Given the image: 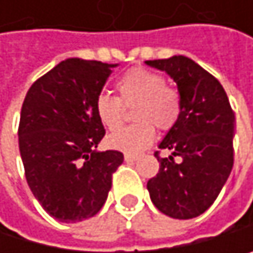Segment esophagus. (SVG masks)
<instances>
[{"label":"esophagus","instance_id":"esophagus-1","mask_svg":"<svg viewBox=\"0 0 253 253\" xmlns=\"http://www.w3.org/2000/svg\"><path fill=\"white\" fill-rule=\"evenodd\" d=\"M136 159H139L138 155H130V153H126V155H124V161H126V162H135Z\"/></svg>","mask_w":253,"mask_h":253}]
</instances>
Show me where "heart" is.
I'll return each mask as SVG.
<instances>
[{
    "label": "heart",
    "mask_w": 253,
    "mask_h": 253,
    "mask_svg": "<svg viewBox=\"0 0 253 253\" xmlns=\"http://www.w3.org/2000/svg\"><path fill=\"white\" fill-rule=\"evenodd\" d=\"M118 97L100 94L95 100V115L106 129L115 132L124 123V106H133L136 121L111 135L112 149L126 153H139L155 139V128L167 132L174 127L182 112L179 91L165 84V79L147 68H132L117 83Z\"/></svg>",
    "instance_id": "heart-1"
}]
</instances>
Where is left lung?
I'll return each instance as SVG.
<instances>
[{"instance_id":"obj_1","label":"left lung","mask_w":253,"mask_h":253,"mask_svg":"<svg viewBox=\"0 0 253 253\" xmlns=\"http://www.w3.org/2000/svg\"><path fill=\"white\" fill-rule=\"evenodd\" d=\"M177 84L182 112L159 149V173L147 182L153 205L165 215L187 220L205 212L220 194L234 165V111L220 82L185 56L147 60ZM181 161L176 163L174 156Z\"/></svg>"}]
</instances>
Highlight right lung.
I'll return each instance as SVG.
<instances>
[{"mask_svg":"<svg viewBox=\"0 0 253 253\" xmlns=\"http://www.w3.org/2000/svg\"><path fill=\"white\" fill-rule=\"evenodd\" d=\"M114 66L62 60L24 98L18 136L25 179L42 208L59 221L94 217L124 161L118 150H95L106 133L95 100Z\"/></svg>","mask_w":253,"mask_h":253,"instance_id":"1","label":"right lung"}]
</instances>
